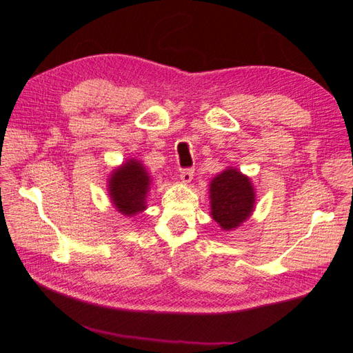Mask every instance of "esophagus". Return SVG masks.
Returning <instances> with one entry per match:
<instances>
[{
  "instance_id": "1",
  "label": "esophagus",
  "mask_w": 353,
  "mask_h": 353,
  "mask_svg": "<svg viewBox=\"0 0 353 353\" xmlns=\"http://www.w3.org/2000/svg\"><path fill=\"white\" fill-rule=\"evenodd\" d=\"M181 181H183V183H190L191 179H193V176H194V169H183L181 170Z\"/></svg>"
}]
</instances>
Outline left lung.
<instances>
[{"label": "left lung", "mask_w": 353, "mask_h": 353, "mask_svg": "<svg viewBox=\"0 0 353 353\" xmlns=\"http://www.w3.org/2000/svg\"><path fill=\"white\" fill-rule=\"evenodd\" d=\"M254 203L250 179L236 169H227L210 184L212 218L222 230L239 227L250 216Z\"/></svg>", "instance_id": "1"}]
</instances>
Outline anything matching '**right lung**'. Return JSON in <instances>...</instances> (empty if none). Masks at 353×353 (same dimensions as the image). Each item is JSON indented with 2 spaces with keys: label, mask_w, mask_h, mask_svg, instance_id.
<instances>
[{
  "label": "right lung",
  "mask_w": 353,
  "mask_h": 353,
  "mask_svg": "<svg viewBox=\"0 0 353 353\" xmlns=\"http://www.w3.org/2000/svg\"><path fill=\"white\" fill-rule=\"evenodd\" d=\"M150 176L137 160L121 166L110 178V197L116 209L123 215H135L145 209V196Z\"/></svg>",
  "instance_id": "right-lung-1"
}]
</instances>
